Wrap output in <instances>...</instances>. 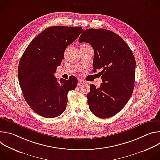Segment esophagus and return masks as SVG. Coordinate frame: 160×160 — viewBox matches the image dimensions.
I'll use <instances>...</instances> for the list:
<instances>
[{"label": "esophagus", "instance_id": "esophagus-1", "mask_svg": "<svg viewBox=\"0 0 160 160\" xmlns=\"http://www.w3.org/2000/svg\"><path fill=\"white\" fill-rule=\"evenodd\" d=\"M83 83H85V82L83 80H82V79H78V86H80L81 85H82Z\"/></svg>", "mask_w": 160, "mask_h": 160}]
</instances>
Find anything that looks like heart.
Segmentation results:
<instances>
[{
    "instance_id": "heart-1",
    "label": "heart",
    "mask_w": 160,
    "mask_h": 160,
    "mask_svg": "<svg viewBox=\"0 0 160 160\" xmlns=\"http://www.w3.org/2000/svg\"><path fill=\"white\" fill-rule=\"evenodd\" d=\"M85 45H86V44H85Z\"/></svg>"
}]
</instances>
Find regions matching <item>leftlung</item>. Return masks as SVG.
<instances>
[{
    "label": "left lung",
    "instance_id": "8db88e82",
    "mask_svg": "<svg viewBox=\"0 0 160 160\" xmlns=\"http://www.w3.org/2000/svg\"><path fill=\"white\" fill-rule=\"evenodd\" d=\"M78 42L88 43L93 48V72L101 70L100 87L90 84V91L87 95L89 109L99 118L112 117L124 108L132 94L134 56L121 37L106 29L85 30Z\"/></svg>",
    "mask_w": 160,
    "mask_h": 160
}]
</instances>
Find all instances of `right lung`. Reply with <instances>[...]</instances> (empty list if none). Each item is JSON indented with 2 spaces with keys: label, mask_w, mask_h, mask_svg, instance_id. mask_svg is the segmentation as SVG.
I'll list each match as a JSON object with an SVG mask.
<instances>
[{
  "label": "right lung",
  "mask_w": 160,
  "mask_h": 160,
  "mask_svg": "<svg viewBox=\"0 0 160 160\" xmlns=\"http://www.w3.org/2000/svg\"><path fill=\"white\" fill-rule=\"evenodd\" d=\"M82 27H51L28 45L18 66V80L24 98L38 115L55 118L65 111L67 94L75 89L77 78L58 80L54 73L66 48L83 32Z\"/></svg>",
  "instance_id": "obj_1"
}]
</instances>
